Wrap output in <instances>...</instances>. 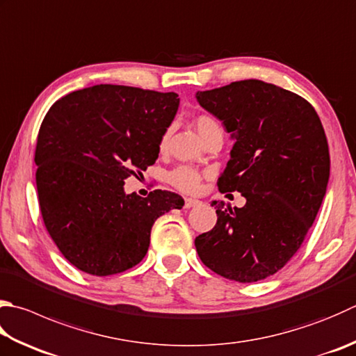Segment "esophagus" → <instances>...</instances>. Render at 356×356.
Returning <instances> with one entry per match:
<instances>
[{
  "mask_svg": "<svg viewBox=\"0 0 356 356\" xmlns=\"http://www.w3.org/2000/svg\"><path fill=\"white\" fill-rule=\"evenodd\" d=\"M200 204V201L195 198H186L184 200V209H191V207H195Z\"/></svg>",
  "mask_w": 356,
  "mask_h": 356,
  "instance_id": "1",
  "label": "esophagus"
}]
</instances>
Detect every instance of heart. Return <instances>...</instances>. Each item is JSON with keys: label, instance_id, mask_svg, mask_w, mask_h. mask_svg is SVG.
<instances>
[{"label": "heart", "instance_id": "heart-1", "mask_svg": "<svg viewBox=\"0 0 356 356\" xmlns=\"http://www.w3.org/2000/svg\"><path fill=\"white\" fill-rule=\"evenodd\" d=\"M193 124H195V129L198 130L200 136L203 139L209 136L211 133L221 130L220 124L209 115H198L195 120H193ZM167 143H169V130H165L163 135H161L158 140V150L164 152ZM201 179H203L201 172L197 170L195 167H191V165H178L169 173V177H167V181H169L175 189L184 193L198 192L201 186Z\"/></svg>", "mask_w": 356, "mask_h": 356}]
</instances>
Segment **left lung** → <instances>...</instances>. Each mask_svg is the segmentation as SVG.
Listing matches in <instances>:
<instances>
[{
  "label": "left lung",
  "mask_w": 356,
  "mask_h": 356,
  "mask_svg": "<svg viewBox=\"0 0 356 356\" xmlns=\"http://www.w3.org/2000/svg\"><path fill=\"white\" fill-rule=\"evenodd\" d=\"M236 140L217 184L243 207L212 201L217 225L195 238L201 261L229 280L273 276L302 245L325 195L330 153L316 110L296 92L256 79L198 91Z\"/></svg>",
  "instance_id": "left-lung-1"
}]
</instances>
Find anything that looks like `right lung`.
I'll return each mask as SVG.
<instances>
[{
  "instance_id": "right-lung-1",
  "label": "right lung",
  "mask_w": 356,
  "mask_h": 356,
  "mask_svg": "<svg viewBox=\"0 0 356 356\" xmlns=\"http://www.w3.org/2000/svg\"><path fill=\"white\" fill-rule=\"evenodd\" d=\"M177 92L95 85L54 104L40 127L35 181L46 231L71 265L111 276L138 265L158 217L184 200L156 189L127 195L124 181L155 164L177 115Z\"/></svg>"
}]
</instances>
